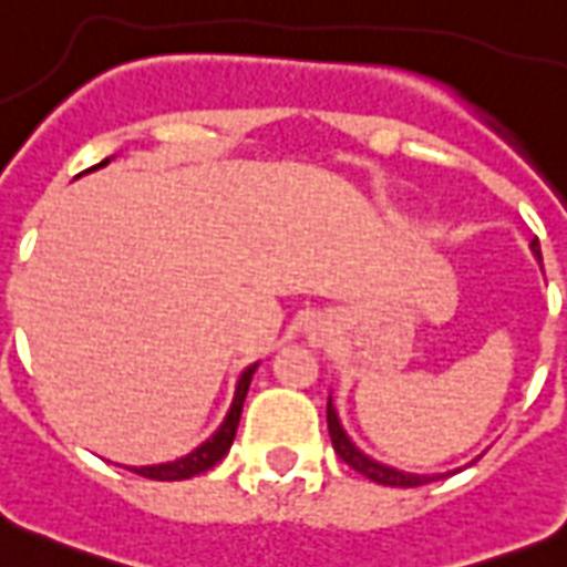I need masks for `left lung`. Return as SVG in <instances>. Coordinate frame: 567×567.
<instances>
[{
  "mask_svg": "<svg viewBox=\"0 0 567 567\" xmlns=\"http://www.w3.org/2000/svg\"><path fill=\"white\" fill-rule=\"evenodd\" d=\"M529 249H533V256L542 261L538 238L529 240ZM327 423H329V435H332V447H336L338 456L344 458L347 465L353 467V471H359V474H364L368 480H373V483L396 485V488H414V485H426L432 483V480H441V476H444V474H409V471L391 467L385 465V462H377V458H371L368 453H362V450L355 447V441L347 435L344 423H341V417H338V409L332 405V396H329V403H327Z\"/></svg>",
  "mask_w": 567,
  "mask_h": 567,
  "instance_id": "8db88e82",
  "label": "left lung"
}]
</instances>
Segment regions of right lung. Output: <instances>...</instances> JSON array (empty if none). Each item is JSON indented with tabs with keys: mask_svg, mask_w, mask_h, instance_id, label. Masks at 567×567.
I'll use <instances>...</instances> for the list:
<instances>
[{
	"mask_svg": "<svg viewBox=\"0 0 567 567\" xmlns=\"http://www.w3.org/2000/svg\"><path fill=\"white\" fill-rule=\"evenodd\" d=\"M111 158L100 162L96 167H105ZM91 167V171H96ZM258 362L249 364L247 371L238 377V385H235V396H231V405L223 423L214 430L212 439H205L199 447H194L188 456L182 458H173V462H162V465H141V467H128V471H135V474L146 476V480H162V483H173V480H190V476L203 474L208 467H214L220 462L226 453H229L231 441H235V432H238V421H240V412H244V400H247V391H249V382H252V373H256Z\"/></svg>",
	"mask_w": 567,
	"mask_h": 567,
	"instance_id": "obj_1",
	"label": "right lung"
}]
</instances>
